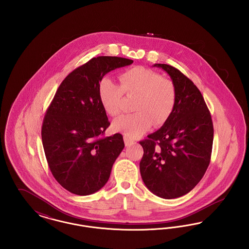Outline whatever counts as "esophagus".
Instances as JSON below:
<instances>
[{
  "mask_svg": "<svg viewBox=\"0 0 249 249\" xmlns=\"http://www.w3.org/2000/svg\"><path fill=\"white\" fill-rule=\"evenodd\" d=\"M124 141H125V144H126V146H130V145H132V144L136 143V142H135L134 140L130 139V138L127 137V136H125V137H124Z\"/></svg>",
  "mask_w": 249,
  "mask_h": 249,
  "instance_id": "1",
  "label": "esophagus"
}]
</instances>
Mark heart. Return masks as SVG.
Instances as JSON below:
<instances>
[{
	"instance_id": "obj_1",
	"label": "heart",
	"mask_w": 249,
	"mask_h": 249,
	"mask_svg": "<svg viewBox=\"0 0 249 249\" xmlns=\"http://www.w3.org/2000/svg\"><path fill=\"white\" fill-rule=\"evenodd\" d=\"M101 104L111 117L119 116L124 95L135 97L132 109L135 113L116 119L113 128L123 131L130 139L137 138L155 126L164 124L176 106L177 91L174 83L156 71L134 67L119 75V85L111 78L101 79L98 88Z\"/></svg>"
}]
</instances>
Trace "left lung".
<instances>
[{
	"mask_svg": "<svg viewBox=\"0 0 249 249\" xmlns=\"http://www.w3.org/2000/svg\"><path fill=\"white\" fill-rule=\"evenodd\" d=\"M176 87V106L163 126L140 141V173L146 188L163 199L181 197L201 181L211 160L213 121L199 89L177 68L154 64Z\"/></svg>",
	"mask_w": 249,
	"mask_h": 249,
	"instance_id": "obj_1",
	"label": "left lung"
}]
</instances>
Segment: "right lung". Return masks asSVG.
I'll list each match as a JSON object with an SVG mask.
<instances>
[{
  "mask_svg": "<svg viewBox=\"0 0 249 249\" xmlns=\"http://www.w3.org/2000/svg\"><path fill=\"white\" fill-rule=\"evenodd\" d=\"M132 62L109 56L89 59L64 78L46 112L41 134L49 169L73 194L101 190L124 148L120 133L104 136L110 122L98 88L107 72Z\"/></svg>",
  "mask_w": 249,
  "mask_h": 249,
  "instance_id": "right-lung-1",
  "label": "right lung"
}]
</instances>
